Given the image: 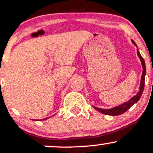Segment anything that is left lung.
<instances>
[{"instance_id": "obj_1", "label": "left lung", "mask_w": 153, "mask_h": 153, "mask_svg": "<svg viewBox=\"0 0 153 153\" xmlns=\"http://www.w3.org/2000/svg\"><path fill=\"white\" fill-rule=\"evenodd\" d=\"M133 44L136 45L135 42L133 40H131ZM137 54L138 55L139 58L140 59L141 64H142L143 66V74H142V77H141V82H140V90L137 92V95L133 97L131 100H129L127 102L123 103V104L118 105V106L115 107V108H111V109H102L97 108V107H94V108L96 109V110L99 111L100 113L103 114L105 115H109V116H118V115H120L123 113H125L126 111H127L128 109L131 108L133 105H134L135 103H137V101H139V99H140L141 96H142V94L143 92V90H144V86H145V76H146V64H145V61L142 57V56L140 55V52H139L138 50H137Z\"/></svg>"}]
</instances>
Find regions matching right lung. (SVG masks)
Masks as SVG:
<instances>
[{"label":"right lung","mask_w":153,"mask_h":153,"mask_svg":"<svg viewBox=\"0 0 153 153\" xmlns=\"http://www.w3.org/2000/svg\"><path fill=\"white\" fill-rule=\"evenodd\" d=\"M43 120H45V119H43Z\"/></svg>","instance_id":"obj_1"}]
</instances>
